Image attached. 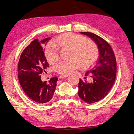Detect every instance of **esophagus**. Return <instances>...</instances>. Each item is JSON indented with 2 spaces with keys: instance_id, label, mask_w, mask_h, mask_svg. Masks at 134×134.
<instances>
[{
  "instance_id": "esophagus-1",
  "label": "esophagus",
  "mask_w": 134,
  "mask_h": 134,
  "mask_svg": "<svg viewBox=\"0 0 134 134\" xmlns=\"http://www.w3.org/2000/svg\"><path fill=\"white\" fill-rule=\"evenodd\" d=\"M68 76H69V75H60L59 77H60V79H63V78H67V77H68Z\"/></svg>"
}]
</instances>
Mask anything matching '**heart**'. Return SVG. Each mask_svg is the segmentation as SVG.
Segmentation results:
<instances>
[{
  "instance_id": "heart-1",
  "label": "heart",
  "mask_w": 134,
  "mask_h": 134,
  "mask_svg": "<svg viewBox=\"0 0 134 134\" xmlns=\"http://www.w3.org/2000/svg\"><path fill=\"white\" fill-rule=\"evenodd\" d=\"M55 44L63 50H71L70 61H63L56 65L55 70L61 74H69L79 69L82 65L87 67L96 62L98 56V50L92 41L76 34L68 33L59 36ZM45 55L50 64H55L59 59L58 48L53 44L46 47Z\"/></svg>"
}]
</instances>
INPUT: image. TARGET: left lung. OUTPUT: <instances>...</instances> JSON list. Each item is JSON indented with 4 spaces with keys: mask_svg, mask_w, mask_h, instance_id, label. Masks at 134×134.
<instances>
[{
    "mask_svg": "<svg viewBox=\"0 0 134 134\" xmlns=\"http://www.w3.org/2000/svg\"><path fill=\"white\" fill-rule=\"evenodd\" d=\"M92 38L98 46L99 57L93 67L86 72L84 80L80 79L79 96L87 103L104 98L115 82L116 62L113 49L108 42L90 32H80Z\"/></svg>",
    "mask_w": 134,
    "mask_h": 134,
    "instance_id": "8db88e82",
    "label": "left lung"
}]
</instances>
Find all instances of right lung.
<instances>
[{"label": "right lung", "instance_id": "add662e5", "mask_svg": "<svg viewBox=\"0 0 134 134\" xmlns=\"http://www.w3.org/2000/svg\"><path fill=\"white\" fill-rule=\"evenodd\" d=\"M49 40L50 37L32 41L21 54L18 63V78L21 87L29 98L40 104L52 99L58 80L54 77L48 83L41 80V75L49 67L43 48V45Z\"/></svg>", "mask_w": 134, "mask_h": 134}]
</instances>
